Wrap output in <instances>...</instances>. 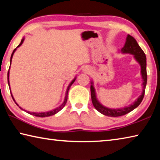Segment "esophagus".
<instances>
[{
	"mask_svg": "<svg viewBox=\"0 0 160 160\" xmlns=\"http://www.w3.org/2000/svg\"><path fill=\"white\" fill-rule=\"evenodd\" d=\"M84 70H85V71H86V72L90 71V70H89L88 68H85V69H84Z\"/></svg>",
	"mask_w": 160,
	"mask_h": 160,
	"instance_id": "1",
	"label": "esophagus"
}]
</instances>
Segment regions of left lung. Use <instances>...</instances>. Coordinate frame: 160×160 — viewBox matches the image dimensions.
<instances>
[{
  "instance_id": "obj_1",
  "label": "left lung",
  "mask_w": 160,
  "mask_h": 160,
  "mask_svg": "<svg viewBox=\"0 0 160 160\" xmlns=\"http://www.w3.org/2000/svg\"><path fill=\"white\" fill-rule=\"evenodd\" d=\"M121 52L122 53H128L131 54L133 56V58L138 63H139L140 66V75L142 78V92L140 95L135 100V101L128 106H126L122 108H116V109H112V108L107 107L103 105L99 102L97 99V93L95 88L94 87V82L92 80H91V86H90V91H91V97L92 102L93 106L94 108L102 114L107 116H111V117H116V116H123L129 112H132V110L135 109L139 106L142 100L144 97L145 87L147 85V70H146V56L144 51L142 50V48L140 47V46L138 44L136 40L135 39L134 37H132L131 35L128 34L126 37V40L124 44L123 47L121 49Z\"/></svg>"
}]
</instances>
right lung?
<instances>
[{"label": "right lung", "mask_w": 160, "mask_h": 160, "mask_svg": "<svg viewBox=\"0 0 160 160\" xmlns=\"http://www.w3.org/2000/svg\"><path fill=\"white\" fill-rule=\"evenodd\" d=\"M24 40H25V37H23L22 39L20 44H19V45L18 46V47L15 48L14 50H13L12 53V54H11V57H10V65H11V62H12V58L13 54H14V53L15 52V51L17 50V48H18V47H20V46H21L22 44V43L24 42ZM10 68H9V70H8V86H9V88H10V81H9ZM75 79H76V76H75V77L74 78V79L72 80L71 81V82H70V83L69 84V85L68 86L67 90H66V95H65V98H64V101H63V102L62 103V104L60 105V106L57 107L55 108V109H51V110H50V111H48V112H29V111H27V110H25V109H22V108L20 107V106H19V105L18 104V103L15 102V99H14V97H13L12 94V92H11V96H12V97L13 100H14V102H15V104H17L18 106L19 107H20L22 110L25 111V112H26L27 113H29V114H32V115L35 116H38V117H47V116H53V115H54V114H56V113H57L58 112H60V111H61L62 109H63V108L65 107V105H66V102H67V99H68V90H69V89H70V86H71V85H72V84L74 83V82L75 81Z\"/></svg>", "instance_id": "obj_1"}]
</instances>
